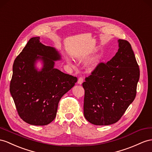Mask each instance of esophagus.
<instances>
[{"mask_svg": "<svg viewBox=\"0 0 152 152\" xmlns=\"http://www.w3.org/2000/svg\"><path fill=\"white\" fill-rule=\"evenodd\" d=\"M83 78L82 77H79V79H78V80H77V83H78L79 85H81L83 83Z\"/></svg>", "mask_w": 152, "mask_h": 152, "instance_id": "1", "label": "esophagus"}]
</instances>
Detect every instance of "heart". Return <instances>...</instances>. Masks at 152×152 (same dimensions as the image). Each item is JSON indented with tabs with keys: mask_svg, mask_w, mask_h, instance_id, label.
<instances>
[{
	"mask_svg": "<svg viewBox=\"0 0 152 152\" xmlns=\"http://www.w3.org/2000/svg\"><path fill=\"white\" fill-rule=\"evenodd\" d=\"M100 61V57L99 56H95L93 59L91 60V68L92 69H94L97 65H98Z\"/></svg>",
	"mask_w": 152,
	"mask_h": 152,
	"instance_id": "obj_1",
	"label": "heart"
}]
</instances>
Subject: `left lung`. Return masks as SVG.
I'll return each instance as SVG.
<instances>
[{
    "label": "left lung",
    "mask_w": 152,
    "mask_h": 152,
    "mask_svg": "<svg viewBox=\"0 0 152 152\" xmlns=\"http://www.w3.org/2000/svg\"><path fill=\"white\" fill-rule=\"evenodd\" d=\"M119 49L107 63H100L85 78L83 112L88 122L109 125L120 119L136 96L140 71L130 43L118 40Z\"/></svg>",
    "instance_id": "left-lung-1"
}]
</instances>
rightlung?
Here are the masks:
<instances>
[{
    "label": "right lung",
    "mask_w": 152,
    "mask_h": 152,
    "mask_svg": "<svg viewBox=\"0 0 152 152\" xmlns=\"http://www.w3.org/2000/svg\"><path fill=\"white\" fill-rule=\"evenodd\" d=\"M33 37L15 58L10 82V93L20 118L27 123L44 126L55 118L61 98L77 82V77L54 68L61 59L53 47ZM40 61L42 67L37 68Z\"/></svg>",
    "instance_id": "1"
}]
</instances>
